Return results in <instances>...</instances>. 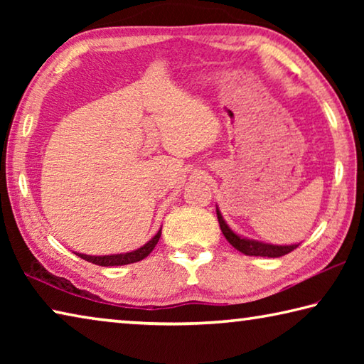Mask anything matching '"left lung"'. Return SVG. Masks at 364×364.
<instances>
[{
	"mask_svg": "<svg viewBox=\"0 0 364 364\" xmlns=\"http://www.w3.org/2000/svg\"><path fill=\"white\" fill-rule=\"evenodd\" d=\"M217 217H218V223L221 228V232L226 237V241L230 242L234 249L242 252L244 255H250V257H268V258H276V257H282L292 252L294 249L299 247V244H291V245H274V244H264L260 241H255V239H249L244 236H239L237 232H234L221 215L220 208L217 207Z\"/></svg>",
	"mask_w": 364,
	"mask_h": 364,
	"instance_id": "1",
	"label": "left lung"
}]
</instances>
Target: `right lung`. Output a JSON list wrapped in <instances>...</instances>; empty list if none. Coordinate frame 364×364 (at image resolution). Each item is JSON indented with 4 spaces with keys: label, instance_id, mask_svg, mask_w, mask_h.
Wrapping results in <instances>:
<instances>
[{
    "label": "right lung",
    "instance_id": "right-lung-1",
    "mask_svg": "<svg viewBox=\"0 0 364 364\" xmlns=\"http://www.w3.org/2000/svg\"><path fill=\"white\" fill-rule=\"evenodd\" d=\"M160 234H162V228L157 231L156 236H154L149 242H146L143 247L136 250L125 252V254H112V255H86V254H77L80 258H83L86 262H91L95 264H100V267H122V264H130L143 260L147 255L151 254L159 242Z\"/></svg>",
    "mask_w": 364,
    "mask_h": 364
}]
</instances>
